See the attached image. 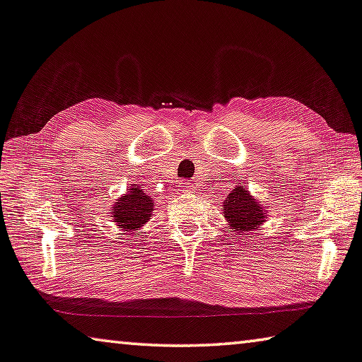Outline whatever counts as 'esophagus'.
Listing matches in <instances>:
<instances>
[{
    "mask_svg": "<svg viewBox=\"0 0 362 362\" xmlns=\"http://www.w3.org/2000/svg\"><path fill=\"white\" fill-rule=\"evenodd\" d=\"M182 187H185L186 189V191H192V185H191V182H182Z\"/></svg>",
    "mask_w": 362,
    "mask_h": 362,
    "instance_id": "obj_1",
    "label": "esophagus"
}]
</instances>
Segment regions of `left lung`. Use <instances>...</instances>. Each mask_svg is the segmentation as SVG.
<instances>
[{
	"mask_svg": "<svg viewBox=\"0 0 362 362\" xmlns=\"http://www.w3.org/2000/svg\"><path fill=\"white\" fill-rule=\"evenodd\" d=\"M223 216L234 233L248 235L250 230L258 229L259 224L266 221L268 206H263L244 186H235L223 204Z\"/></svg>",
	"mask_w": 362,
	"mask_h": 362,
	"instance_id": "1",
	"label": "left lung"
}]
</instances>
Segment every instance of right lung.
<instances>
[{
  "mask_svg": "<svg viewBox=\"0 0 362 362\" xmlns=\"http://www.w3.org/2000/svg\"><path fill=\"white\" fill-rule=\"evenodd\" d=\"M153 200L146 194L141 185H132L125 195L112 205V220L123 233H136L151 220Z\"/></svg>",
  "mask_w": 362,
  "mask_h": 362,
  "instance_id": "add662e5",
  "label": "right lung"
}]
</instances>
